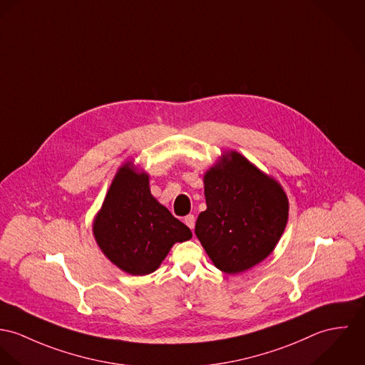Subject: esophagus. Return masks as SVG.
<instances>
[{
	"label": "esophagus",
	"mask_w": 365,
	"mask_h": 365,
	"mask_svg": "<svg viewBox=\"0 0 365 365\" xmlns=\"http://www.w3.org/2000/svg\"><path fill=\"white\" fill-rule=\"evenodd\" d=\"M185 224H186L190 230H193V228H195V224H196V217H195L193 214L186 215V217H185Z\"/></svg>",
	"instance_id": "obj_1"
}]
</instances>
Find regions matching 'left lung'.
<instances>
[{
	"mask_svg": "<svg viewBox=\"0 0 365 365\" xmlns=\"http://www.w3.org/2000/svg\"><path fill=\"white\" fill-rule=\"evenodd\" d=\"M204 196L207 210L195 232L217 269L237 274L273 252L288 220V199L276 179L230 151L205 172Z\"/></svg>",
	"mask_w": 365,
	"mask_h": 365,
	"instance_id": "1",
	"label": "left lung"
}]
</instances>
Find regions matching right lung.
<instances>
[{
  "mask_svg": "<svg viewBox=\"0 0 365 365\" xmlns=\"http://www.w3.org/2000/svg\"><path fill=\"white\" fill-rule=\"evenodd\" d=\"M93 237L123 272L145 276L160 267L175 243L190 240L192 231L151 195L148 175L127 163L95 217Z\"/></svg>",
  "mask_w": 365,
  "mask_h": 365,
  "instance_id": "right-lung-1",
  "label": "right lung"
}]
</instances>
